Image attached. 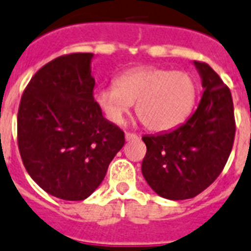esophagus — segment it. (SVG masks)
Masks as SVG:
<instances>
[{
	"instance_id": "esophagus-1",
	"label": "esophagus",
	"mask_w": 251,
	"mask_h": 251,
	"mask_svg": "<svg viewBox=\"0 0 251 251\" xmlns=\"http://www.w3.org/2000/svg\"><path fill=\"white\" fill-rule=\"evenodd\" d=\"M136 139H139V136L136 135V133H133V132H126V140H127V141Z\"/></svg>"
}]
</instances>
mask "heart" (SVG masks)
Segmentation results:
<instances>
[{"label":"heart","instance_id":"1","mask_svg":"<svg viewBox=\"0 0 251 251\" xmlns=\"http://www.w3.org/2000/svg\"><path fill=\"white\" fill-rule=\"evenodd\" d=\"M198 87L187 72L141 67L118 77L115 87L95 93V103L110 122L120 124L136 103L135 111L151 131L164 132L178 127L191 114Z\"/></svg>","mask_w":251,"mask_h":251}]
</instances>
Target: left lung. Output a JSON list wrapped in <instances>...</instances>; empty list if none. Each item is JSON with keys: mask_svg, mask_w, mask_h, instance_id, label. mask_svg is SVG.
Returning a JSON list of instances; mask_svg holds the SVG:
<instances>
[{"mask_svg": "<svg viewBox=\"0 0 251 251\" xmlns=\"http://www.w3.org/2000/svg\"><path fill=\"white\" fill-rule=\"evenodd\" d=\"M194 64L204 89L196 111L173 131L143 137L144 178L170 200L191 199L211 186L228 161L236 135L229 87L208 64Z\"/></svg>", "mask_w": 251, "mask_h": 251, "instance_id": "left-lung-1", "label": "left lung"}]
</instances>
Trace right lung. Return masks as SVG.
Instances as JSON below:
<instances>
[{
  "label": "right lung",
  "instance_id": "right-lung-1",
  "mask_svg": "<svg viewBox=\"0 0 251 251\" xmlns=\"http://www.w3.org/2000/svg\"><path fill=\"white\" fill-rule=\"evenodd\" d=\"M93 53H69L42 67L23 91L17 118L21 158L50 195L83 200L102 183L124 132L94 100Z\"/></svg>",
  "mask_w": 251,
  "mask_h": 251
}]
</instances>
